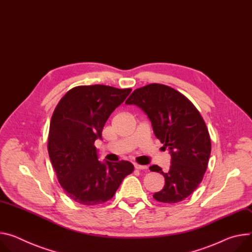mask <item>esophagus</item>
<instances>
[{"label": "esophagus", "instance_id": "esophagus-1", "mask_svg": "<svg viewBox=\"0 0 252 252\" xmlns=\"http://www.w3.org/2000/svg\"><path fill=\"white\" fill-rule=\"evenodd\" d=\"M134 166H135V168H136L137 170H145V169H147V166H146V165H140V164H135Z\"/></svg>", "mask_w": 252, "mask_h": 252}]
</instances>
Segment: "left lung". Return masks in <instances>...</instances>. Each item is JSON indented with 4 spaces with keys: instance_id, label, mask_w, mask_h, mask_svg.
I'll list each match as a JSON object with an SVG mask.
<instances>
[{
    "instance_id": "obj_1",
    "label": "left lung",
    "mask_w": 252,
    "mask_h": 252,
    "mask_svg": "<svg viewBox=\"0 0 252 252\" xmlns=\"http://www.w3.org/2000/svg\"><path fill=\"white\" fill-rule=\"evenodd\" d=\"M125 103L145 112L162 148L171 155L168 172L157 165L149 167L165 178L154 199L162 203L184 200L202 181L211 152L210 136L199 111L180 92L156 83L134 90Z\"/></svg>"
}]
</instances>
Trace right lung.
Wrapping results in <instances>:
<instances>
[{
  "instance_id": "right-lung-1",
  "label": "right lung",
  "mask_w": 252,
  "mask_h": 252,
  "mask_svg": "<svg viewBox=\"0 0 252 252\" xmlns=\"http://www.w3.org/2000/svg\"><path fill=\"white\" fill-rule=\"evenodd\" d=\"M130 92L105 85L77 86L56 106L48 152L59 183L75 202L97 205L108 201L133 172L129 161H99L94 146L109 116Z\"/></svg>"
}]
</instances>
